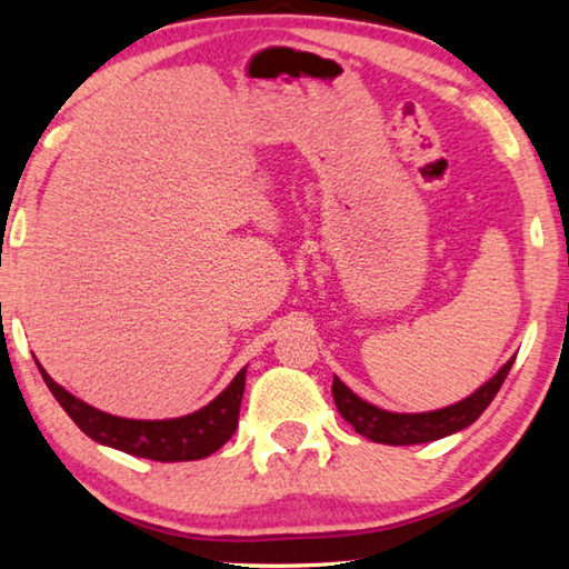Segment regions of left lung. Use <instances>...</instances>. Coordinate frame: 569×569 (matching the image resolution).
Here are the masks:
<instances>
[{
    "mask_svg": "<svg viewBox=\"0 0 569 569\" xmlns=\"http://www.w3.org/2000/svg\"><path fill=\"white\" fill-rule=\"evenodd\" d=\"M513 359L506 361L497 377L481 386V389L471 393L469 398H465V401L447 406L442 410H432V413H389V410H381L377 406L361 401V398L355 391H349L337 377L332 381L335 406L349 426L373 442H381V445L432 442L469 428L471 422L485 413L487 406L493 401V396L499 393L501 383L506 381V377H509Z\"/></svg>",
    "mask_w": 569,
    "mask_h": 569,
    "instance_id": "1",
    "label": "left lung"
}]
</instances>
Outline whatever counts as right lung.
<instances>
[{"instance_id": "add662e5", "label": "right lung", "mask_w": 569, "mask_h": 569, "mask_svg": "<svg viewBox=\"0 0 569 569\" xmlns=\"http://www.w3.org/2000/svg\"><path fill=\"white\" fill-rule=\"evenodd\" d=\"M39 371L48 389L56 396V401L94 442L134 457L156 459V462H190V459L210 457L234 435L239 426V406L241 393H244L247 369H241L234 381L212 403L200 408L198 413L173 420H127L107 416L102 410L82 403L63 386H58L41 369V365Z\"/></svg>"}]
</instances>
